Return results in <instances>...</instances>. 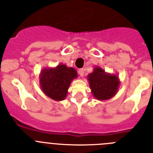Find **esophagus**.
<instances>
[{"label":"esophagus","instance_id":"obj_1","mask_svg":"<svg viewBox=\"0 0 153 153\" xmlns=\"http://www.w3.org/2000/svg\"><path fill=\"white\" fill-rule=\"evenodd\" d=\"M78 73H79V75L80 76H84L85 75V69L84 68H81L79 69V71H78Z\"/></svg>","mask_w":153,"mask_h":153}]
</instances>
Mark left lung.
Segmentation results:
<instances>
[{"label":"left lung","instance_id":"1","mask_svg":"<svg viewBox=\"0 0 153 153\" xmlns=\"http://www.w3.org/2000/svg\"><path fill=\"white\" fill-rule=\"evenodd\" d=\"M88 79L93 95L99 100L111 99L117 92L119 81L116 75L106 74L103 69L96 67L88 75Z\"/></svg>","mask_w":153,"mask_h":153}]
</instances>
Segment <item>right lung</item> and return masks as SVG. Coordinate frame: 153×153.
Returning <instances> with one entry per match:
<instances>
[{
	"instance_id": "obj_1",
	"label": "right lung",
	"mask_w": 153,
	"mask_h": 153,
	"mask_svg": "<svg viewBox=\"0 0 153 153\" xmlns=\"http://www.w3.org/2000/svg\"><path fill=\"white\" fill-rule=\"evenodd\" d=\"M78 76L73 68L59 65L54 68L42 70L40 84L45 95L56 101L65 99L71 82Z\"/></svg>"
}]
</instances>
